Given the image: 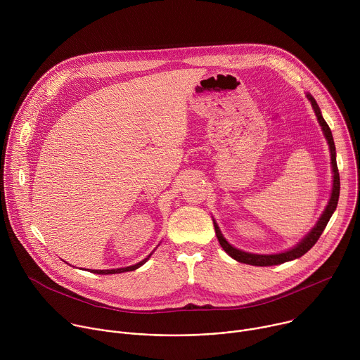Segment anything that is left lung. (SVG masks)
Returning a JSON list of instances; mask_svg holds the SVG:
<instances>
[{
  "mask_svg": "<svg viewBox=\"0 0 360 360\" xmlns=\"http://www.w3.org/2000/svg\"><path fill=\"white\" fill-rule=\"evenodd\" d=\"M307 99L311 101V104L314 107V111L318 117V121L322 127V131L328 139V143H329V148H330V157H332V168H333V188H332V195H330V200H329V205L326 207L323 215L321 217V219L318 221L316 226L307 233L295 248H292L290 250H286L283 253H276V255H255V253H246V252H242L239 249H235L233 246H231L225 238L222 236L218 225L215 224L214 221V225H215V231H217V236H218V240L221 243V246L224 248V250L232 256V258L238 262H242V264H248V265H253V266H272V265H281V264H285L288 261H293V259H297L300 258L302 255H304L307 250H309L316 242L318 239L321 238L323 229L326 228L332 214L335 212L336 207H338V199H339V189H340V182H339V174H338V165H336V149H335V142H333V136H332V132H330V128L329 125L326 124V121L323 120L322 117V112L319 110V105L316 104V101L312 95L307 94L306 95Z\"/></svg>",
  "mask_w": 360,
  "mask_h": 360,
  "instance_id": "1",
  "label": "left lung"
}]
</instances>
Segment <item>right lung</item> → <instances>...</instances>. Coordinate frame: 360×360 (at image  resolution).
Masks as SVG:
<instances>
[{"label":"right lung","instance_id":"1","mask_svg":"<svg viewBox=\"0 0 360 360\" xmlns=\"http://www.w3.org/2000/svg\"><path fill=\"white\" fill-rule=\"evenodd\" d=\"M150 256V255H149ZM148 256V258H149ZM146 258V259H148ZM146 259L145 261H142V262H139V264H136V265H134V266H128V268H120V269H107V271H92L94 274H98V275H112V274H122V272H128V271H135V269H138L141 265H143L145 262H146Z\"/></svg>","mask_w":360,"mask_h":360}]
</instances>
